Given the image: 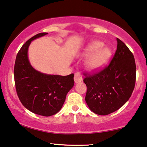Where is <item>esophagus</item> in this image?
<instances>
[{"instance_id":"1","label":"esophagus","mask_w":147,"mask_h":147,"mask_svg":"<svg viewBox=\"0 0 147 147\" xmlns=\"http://www.w3.org/2000/svg\"><path fill=\"white\" fill-rule=\"evenodd\" d=\"M74 81H75L76 84L82 82V77L80 73H76L75 76H74Z\"/></svg>"}]
</instances>
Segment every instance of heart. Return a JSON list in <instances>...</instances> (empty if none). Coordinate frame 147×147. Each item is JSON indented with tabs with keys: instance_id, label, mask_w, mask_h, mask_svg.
<instances>
[{
	"instance_id": "obj_1",
	"label": "heart",
	"mask_w": 147,
	"mask_h": 147,
	"mask_svg": "<svg viewBox=\"0 0 147 147\" xmlns=\"http://www.w3.org/2000/svg\"><path fill=\"white\" fill-rule=\"evenodd\" d=\"M99 40L90 41L83 48L80 56L86 57L84 65L90 71H98L106 66L112 56V51L108 46Z\"/></svg>"
}]
</instances>
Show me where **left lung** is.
Instances as JSON below:
<instances>
[{
	"instance_id": "left-lung-1",
	"label": "left lung",
	"mask_w": 147,
	"mask_h": 147,
	"mask_svg": "<svg viewBox=\"0 0 147 147\" xmlns=\"http://www.w3.org/2000/svg\"><path fill=\"white\" fill-rule=\"evenodd\" d=\"M117 49L110 65L84 79L87 86L85 101L92 112L107 115L129 100L136 82L135 59L125 43L117 38Z\"/></svg>"
}]
</instances>
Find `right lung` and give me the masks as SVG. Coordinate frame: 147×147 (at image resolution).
Segmentation results:
<instances>
[{"instance_id": "1", "label": "right lung", "mask_w": 147, "mask_h": 147, "mask_svg": "<svg viewBox=\"0 0 147 147\" xmlns=\"http://www.w3.org/2000/svg\"><path fill=\"white\" fill-rule=\"evenodd\" d=\"M47 34H37L22 46L16 57L14 79L18 96L23 106L37 115L50 117L62 108L67 94L74 85V74L61 76L43 74L30 65L28 57L30 43Z\"/></svg>"}]
</instances>
